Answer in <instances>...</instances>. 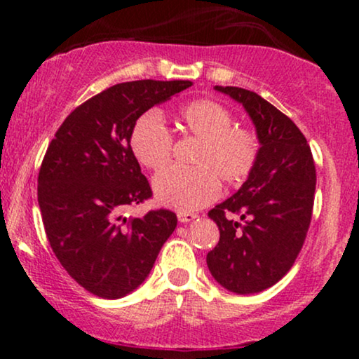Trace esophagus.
I'll list each match as a JSON object with an SVG mask.
<instances>
[{
    "instance_id": "1",
    "label": "esophagus",
    "mask_w": 359,
    "mask_h": 359,
    "mask_svg": "<svg viewBox=\"0 0 359 359\" xmlns=\"http://www.w3.org/2000/svg\"><path fill=\"white\" fill-rule=\"evenodd\" d=\"M196 214L194 212H182L179 211L177 212V219H179V222H184V224H187V222H192L194 219H196Z\"/></svg>"
}]
</instances>
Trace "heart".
<instances>
[{"label": "heart", "mask_w": 359, "mask_h": 359, "mask_svg": "<svg viewBox=\"0 0 359 359\" xmlns=\"http://www.w3.org/2000/svg\"><path fill=\"white\" fill-rule=\"evenodd\" d=\"M184 135L197 140L194 168H167L154 179L155 199L177 211H196L219 196L222 182L240 184L257 163L259 142L253 131L233 126V114L211 100L185 106L177 116ZM130 150L143 167L160 170L172 155V137L158 114H142L130 133Z\"/></svg>", "instance_id": "1"}]
</instances>
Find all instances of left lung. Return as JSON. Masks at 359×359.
<instances>
[{"label": "left lung", "instance_id": "obj_1", "mask_svg": "<svg viewBox=\"0 0 359 359\" xmlns=\"http://www.w3.org/2000/svg\"><path fill=\"white\" fill-rule=\"evenodd\" d=\"M214 89L245 108L259 151L246 182L208 214L219 228V243L205 262L226 290L258 294L275 285L302 250L314 205L316 165L306 137L282 111L253 90Z\"/></svg>", "mask_w": 359, "mask_h": 359}]
</instances>
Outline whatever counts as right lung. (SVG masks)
Instances as JSON below:
<instances>
[{"mask_svg": "<svg viewBox=\"0 0 359 359\" xmlns=\"http://www.w3.org/2000/svg\"><path fill=\"white\" fill-rule=\"evenodd\" d=\"M191 86L151 79L113 86L74 109L47 148L39 174L45 233L60 265L97 297L137 290L177 228L167 209L123 216L151 197L130 133L145 111Z\"/></svg>", "mask_w": 359, "mask_h": 359, "instance_id": "add662e5", "label": "right lung"}]
</instances>
